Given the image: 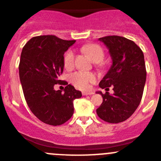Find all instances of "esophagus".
<instances>
[{"mask_svg": "<svg viewBox=\"0 0 161 161\" xmlns=\"http://www.w3.org/2000/svg\"><path fill=\"white\" fill-rule=\"evenodd\" d=\"M93 91H89V92H82V95L84 96H87V95H92L93 94Z\"/></svg>", "mask_w": 161, "mask_h": 161, "instance_id": "obj_1", "label": "esophagus"}]
</instances>
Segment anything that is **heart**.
<instances>
[{
    "mask_svg": "<svg viewBox=\"0 0 161 161\" xmlns=\"http://www.w3.org/2000/svg\"><path fill=\"white\" fill-rule=\"evenodd\" d=\"M82 50L89 56L92 60L96 62L97 66L100 68L104 67L102 62L104 57V52L102 48L97 44H88L82 48ZM64 65L68 70H71L75 65V53L69 49L65 53L64 56ZM97 79V76L94 73L89 71H75L70 75V81L71 84L79 90H88L90 84L94 82Z\"/></svg>",
    "mask_w": 161,
    "mask_h": 161,
    "instance_id": "1",
    "label": "heart"
}]
</instances>
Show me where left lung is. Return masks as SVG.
Returning a JSON list of instances; mask_svg holds the SVG:
<instances>
[{
  "mask_svg": "<svg viewBox=\"0 0 161 161\" xmlns=\"http://www.w3.org/2000/svg\"><path fill=\"white\" fill-rule=\"evenodd\" d=\"M112 59V65L99 86L107 91L112 86L114 93L101 94L103 102L97 114L104 121L118 124L127 120L141 102L146 80V69L142 51L133 41L121 36L100 37Z\"/></svg>",
  "mask_w": 161,
  "mask_h": 161,
  "instance_id": "1",
  "label": "left lung"
}]
</instances>
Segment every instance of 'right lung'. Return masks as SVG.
Wrapping results in <instances>:
<instances>
[{
  "label": "right lung",
  "instance_id": "add662e5",
  "mask_svg": "<svg viewBox=\"0 0 161 161\" xmlns=\"http://www.w3.org/2000/svg\"><path fill=\"white\" fill-rule=\"evenodd\" d=\"M75 42L55 35L36 36L22 50L19 73L25 100L32 113L49 125H61L70 119L73 101L82 97L73 86L59 79L64 66V54ZM56 84L66 85L63 93L54 90Z\"/></svg>",
  "mask_w": 161,
  "mask_h": 161
}]
</instances>
